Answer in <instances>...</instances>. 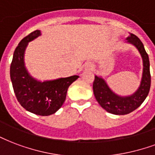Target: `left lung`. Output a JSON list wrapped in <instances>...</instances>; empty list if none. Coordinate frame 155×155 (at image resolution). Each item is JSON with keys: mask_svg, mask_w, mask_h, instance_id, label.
Returning <instances> with one entry per match:
<instances>
[{"mask_svg": "<svg viewBox=\"0 0 155 155\" xmlns=\"http://www.w3.org/2000/svg\"><path fill=\"white\" fill-rule=\"evenodd\" d=\"M127 42L136 47L143 61V73L138 89L129 96H119L110 89L103 78L98 75H95L93 84L94 94L98 104L107 112L115 115H125L136 110L145 101L150 89V60L143 43L138 37L132 34L127 38Z\"/></svg>", "mask_w": 155, "mask_h": 155, "instance_id": "1", "label": "left lung"}]
</instances>
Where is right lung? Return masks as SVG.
Returning <instances> with one entry per match:
<instances>
[{
  "instance_id": "1",
  "label": "right lung",
  "mask_w": 155,
  "mask_h": 155,
  "mask_svg": "<svg viewBox=\"0 0 155 155\" xmlns=\"http://www.w3.org/2000/svg\"><path fill=\"white\" fill-rule=\"evenodd\" d=\"M40 35L41 31L35 30L20 41L14 52L10 74L14 92L20 105L36 115L49 116L62 106L69 86L79 76L72 75L43 82L31 76L25 66V51L28 42Z\"/></svg>"
}]
</instances>
